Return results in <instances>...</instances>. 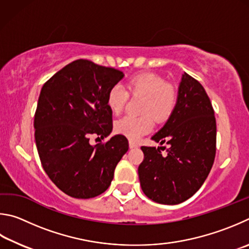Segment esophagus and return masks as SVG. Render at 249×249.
<instances>
[{"mask_svg": "<svg viewBox=\"0 0 249 249\" xmlns=\"http://www.w3.org/2000/svg\"><path fill=\"white\" fill-rule=\"evenodd\" d=\"M129 146H130V149H137V147H138V144H137L136 142L130 141V142H129Z\"/></svg>", "mask_w": 249, "mask_h": 249, "instance_id": "esophagus-1", "label": "esophagus"}]
</instances>
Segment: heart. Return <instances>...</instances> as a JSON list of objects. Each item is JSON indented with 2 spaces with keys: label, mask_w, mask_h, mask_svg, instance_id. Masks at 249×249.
<instances>
[{
  "label": "heart",
  "mask_w": 249,
  "mask_h": 249,
  "mask_svg": "<svg viewBox=\"0 0 249 249\" xmlns=\"http://www.w3.org/2000/svg\"><path fill=\"white\" fill-rule=\"evenodd\" d=\"M128 91L132 96L143 97L140 117L125 116L116 124V131L130 140H138L153 128L156 122H165L172 116L177 104V93L162 77L152 73H142L130 78ZM120 85L108 91L107 104L113 113H119L127 103L129 94Z\"/></svg>",
  "instance_id": "obj_1"
}]
</instances>
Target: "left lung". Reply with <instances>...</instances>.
Masks as SVG:
<instances>
[{
  "label": "left lung",
  "mask_w": 249,
  "mask_h": 249,
  "mask_svg": "<svg viewBox=\"0 0 249 249\" xmlns=\"http://www.w3.org/2000/svg\"><path fill=\"white\" fill-rule=\"evenodd\" d=\"M168 144L142 146L144 160L138 168L141 188L147 198L162 204H178L197 193L215 158L216 124L210 98L203 86L186 72L178 86L175 110L151 138Z\"/></svg>",
  "instance_id": "left-lung-1"
}]
</instances>
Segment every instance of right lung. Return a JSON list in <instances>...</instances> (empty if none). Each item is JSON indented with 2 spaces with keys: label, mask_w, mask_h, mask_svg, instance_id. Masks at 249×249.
<instances>
[{
  "label": "right lung",
  "mask_w": 249,
  "mask_h": 249,
  "mask_svg": "<svg viewBox=\"0 0 249 249\" xmlns=\"http://www.w3.org/2000/svg\"><path fill=\"white\" fill-rule=\"evenodd\" d=\"M124 76L119 70L75 60L42 86L35 113V140L42 167L64 194L94 198L110 186L117 164L129 150L117 134L91 145L89 138L112 131L109 89Z\"/></svg>",
  "instance_id": "add662e5"
}]
</instances>
